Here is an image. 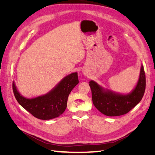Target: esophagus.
<instances>
[{
	"label": "esophagus",
	"mask_w": 155,
	"mask_h": 155,
	"mask_svg": "<svg viewBox=\"0 0 155 155\" xmlns=\"http://www.w3.org/2000/svg\"><path fill=\"white\" fill-rule=\"evenodd\" d=\"M83 74H85V75H86V73H83Z\"/></svg>",
	"instance_id": "1"
}]
</instances>
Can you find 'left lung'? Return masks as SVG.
<instances>
[{"label":"left lung","mask_w":155,"mask_h":155,"mask_svg":"<svg viewBox=\"0 0 155 155\" xmlns=\"http://www.w3.org/2000/svg\"><path fill=\"white\" fill-rule=\"evenodd\" d=\"M92 102L96 109L108 116H117L127 113L139 104L145 89V75L141 64L138 82L130 92L124 94L104 88L96 81H89Z\"/></svg>","instance_id":"left-lung-1"}]
</instances>
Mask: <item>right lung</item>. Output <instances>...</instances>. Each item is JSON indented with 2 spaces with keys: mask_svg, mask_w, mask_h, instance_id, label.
Wrapping results in <instances>:
<instances>
[{
  "mask_svg": "<svg viewBox=\"0 0 155 155\" xmlns=\"http://www.w3.org/2000/svg\"><path fill=\"white\" fill-rule=\"evenodd\" d=\"M79 83L77 72L65 76L48 93L32 98L22 96L18 91L15 82L13 91L17 101L25 109L40 120L57 118L64 112L70 92Z\"/></svg>",
  "mask_w": 155,
  "mask_h": 155,
  "instance_id": "add662e5",
  "label": "right lung"
}]
</instances>
